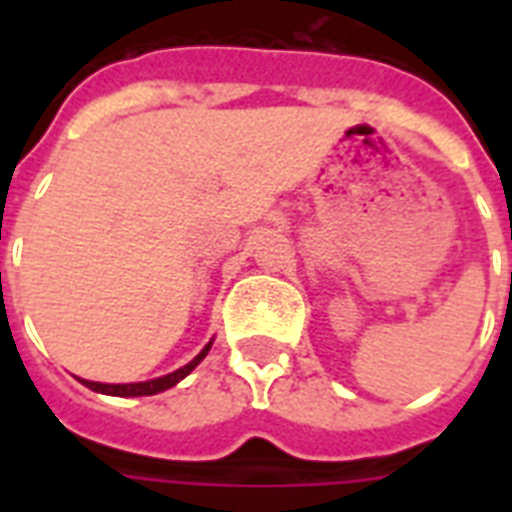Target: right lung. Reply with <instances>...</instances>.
Masks as SVG:
<instances>
[{"label":"right lung","instance_id":"right-lung-1","mask_svg":"<svg viewBox=\"0 0 512 512\" xmlns=\"http://www.w3.org/2000/svg\"><path fill=\"white\" fill-rule=\"evenodd\" d=\"M209 348H212V340L204 345V348L199 350V356H193L191 361L185 366H180V369H175V372L164 374V377H156V380H146V382H124V385H108V382H90V380H82V385H87L90 390H95V393H106V396H156V393H162V390H170L172 385H177V382L183 380V377H188V374L196 369V366L204 361V356L209 353Z\"/></svg>","mask_w":512,"mask_h":512}]
</instances>
